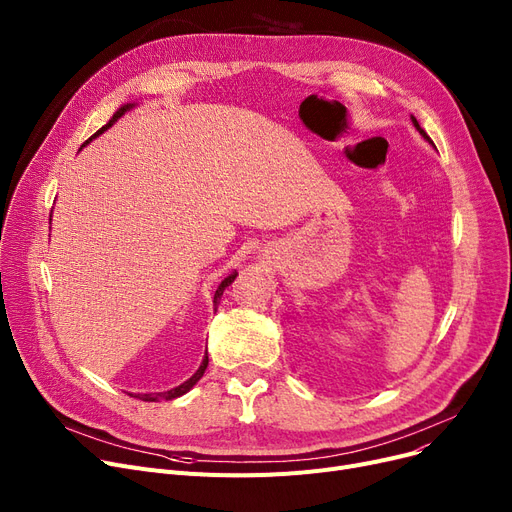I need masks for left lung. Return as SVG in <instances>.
Wrapping results in <instances>:
<instances>
[{
    "mask_svg": "<svg viewBox=\"0 0 512 512\" xmlns=\"http://www.w3.org/2000/svg\"><path fill=\"white\" fill-rule=\"evenodd\" d=\"M411 120H413V126H415V128H417V130H419V134H421V137H423V139H425V141H427V143H432V141H429V137H427V134H425V130H423V128H421V126H419V122H417V118H415V116H411ZM432 145H434V143H432Z\"/></svg>",
    "mask_w": 512,
    "mask_h": 512,
    "instance_id": "obj_1",
    "label": "left lung"
}]
</instances>
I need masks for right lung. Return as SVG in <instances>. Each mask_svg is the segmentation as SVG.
Instances as JSON below:
<instances>
[{"label":"right lung","instance_id":"1","mask_svg":"<svg viewBox=\"0 0 512 512\" xmlns=\"http://www.w3.org/2000/svg\"><path fill=\"white\" fill-rule=\"evenodd\" d=\"M139 103H124L122 107H118V112L110 118V122H107L105 126H101L95 134H93V137L89 139V141H85V145H89L93 139H97L99 137V134H103L107 128H112L126 112H130L132 110V107H137ZM83 145V147H85ZM83 147H80V149H83ZM49 224H51V218H49ZM238 276V272L234 270V272H230L220 284H218V290H215V294H213V305H218V301L222 299V294H224V290L234 282V278ZM207 363H209V359H207V351H205V357H203V361H201V365H199V369L191 375V378H188L186 382H182L180 386H176V388H172V390H166V392H147V394H130V396H134V398H141V400H145V402H159V400H174V398H178V396H182V394H186L188 390H191L201 378H203V373H205V369H207Z\"/></svg>","mask_w":512,"mask_h":512}]
</instances>
